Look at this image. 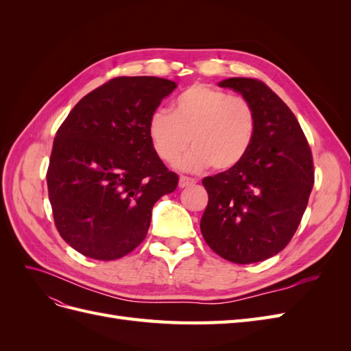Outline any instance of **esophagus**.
Masks as SVG:
<instances>
[{
  "instance_id": "1",
  "label": "esophagus",
  "mask_w": 351,
  "mask_h": 351,
  "mask_svg": "<svg viewBox=\"0 0 351 351\" xmlns=\"http://www.w3.org/2000/svg\"><path fill=\"white\" fill-rule=\"evenodd\" d=\"M193 183H195L193 178L182 176V177H180V180H178V187H180V189H184V187H187V186H190V184H193Z\"/></svg>"
}]
</instances>
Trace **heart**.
<instances>
[{
  "mask_svg": "<svg viewBox=\"0 0 351 351\" xmlns=\"http://www.w3.org/2000/svg\"><path fill=\"white\" fill-rule=\"evenodd\" d=\"M254 133L256 114L249 101L202 83L178 95L171 114L155 111L147 123L154 151L164 162H176L192 143L178 162L186 169L236 168L249 154Z\"/></svg>",
  "mask_w": 351,
  "mask_h": 351,
  "instance_id": "obj_1",
  "label": "heart"
}]
</instances>
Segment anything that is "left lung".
Returning <instances> with one entry per match:
<instances>
[{
  "mask_svg": "<svg viewBox=\"0 0 351 351\" xmlns=\"http://www.w3.org/2000/svg\"><path fill=\"white\" fill-rule=\"evenodd\" d=\"M218 86L252 104L256 133L236 168L202 180L209 200L200 231L221 258L261 262L281 252L300 224L313 187L312 152L291 110L267 84L230 77Z\"/></svg>",
  "mask_w": 351,
  "mask_h": 351,
  "instance_id": "obj_1",
  "label": "left lung"
}]
</instances>
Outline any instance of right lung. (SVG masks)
I'll return each instance as SVG.
<instances>
[{"label": "right lung", "instance_id": "obj_1", "mask_svg": "<svg viewBox=\"0 0 351 351\" xmlns=\"http://www.w3.org/2000/svg\"><path fill=\"white\" fill-rule=\"evenodd\" d=\"M177 83L115 77L83 97L57 132L47 173L60 236L84 256L114 261L134 250L152 208L178 184L154 151L147 123Z\"/></svg>", "mask_w": 351, "mask_h": 351}]
</instances>
